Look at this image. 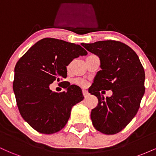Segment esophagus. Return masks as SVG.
Masks as SVG:
<instances>
[{
    "mask_svg": "<svg viewBox=\"0 0 156 156\" xmlns=\"http://www.w3.org/2000/svg\"><path fill=\"white\" fill-rule=\"evenodd\" d=\"M82 92H83V96H84V98H87V97L89 96V92H87V90H85V89H83V90H82Z\"/></svg>",
    "mask_w": 156,
    "mask_h": 156,
    "instance_id": "1",
    "label": "esophagus"
}]
</instances>
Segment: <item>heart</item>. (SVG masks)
<instances>
[{
	"mask_svg": "<svg viewBox=\"0 0 156 156\" xmlns=\"http://www.w3.org/2000/svg\"><path fill=\"white\" fill-rule=\"evenodd\" d=\"M75 83L78 84V85L80 86V87H86L87 84V82L85 80H83V79H76L75 80Z\"/></svg>",
	"mask_w": 156,
	"mask_h": 156,
	"instance_id": "1",
	"label": "heart"
}]
</instances>
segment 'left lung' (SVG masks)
Instances as JSON below:
<instances>
[{
  "mask_svg": "<svg viewBox=\"0 0 156 156\" xmlns=\"http://www.w3.org/2000/svg\"><path fill=\"white\" fill-rule=\"evenodd\" d=\"M81 45L98 55L101 68L89 89L98 99L92 109L91 119L95 129L112 135L120 132L137 114L145 92V73L135 51L129 46L115 40L98 41ZM112 90L111 97L101 95Z\"/></svg>",
  "mask_w": 156,
  "mask_h": 156,
  "instance_id": "8db88e82",
  "label": "left lung"
}]
</instances>
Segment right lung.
<instances>
[{
    "label": "right lung",
    "instance_id": "right-lung-1",
    "mask_svg": "<svg viewBox=\"0 0 156 156\" xmlns=\"http://www.w3.org/2000/svg\"><path fill=\"white\" fill-rule=\"evenodd\" d=\"M87 54L79 44L44 38L17 62L13 81L17 105L24 120L37 131L44 134L59 131L67 124L72 107L83 100L78 86L65 83L67 90L59 93L53 92L49 86L67 76V66L73 58Z\"/></svg>",
    "mask_w": 156,
    "mask_h": 156
}]
</instances>
